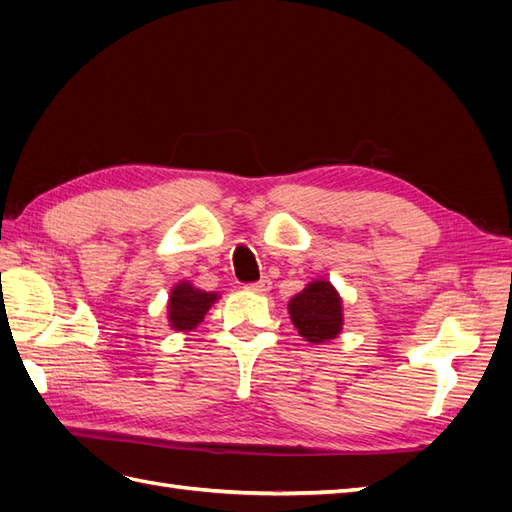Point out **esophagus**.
<instances>
[{"label":"esophagus","mask_w":512,"mask_h":512,"mask_svg":"<svg viewBox=\"0 0 512 512\" xmlns=\"http://www.w3.org/2000/svg\"><path fill=\"white\" fill-rule=\"evenodd\" d=\"M245 290L256 292V294H265V292L271 290V282L267 280V277H262V280H258V282H254V284H247Z\"/></svg>","instance_id":"obj_1"}]
</instances>
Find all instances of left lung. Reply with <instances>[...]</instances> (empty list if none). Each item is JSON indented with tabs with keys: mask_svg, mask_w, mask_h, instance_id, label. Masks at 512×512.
<instances>
[{
	"mask_svg": "<svg viewBox=\"0 0 512 512\" xmlns=\"http://www.w3.org/2000/svg\"><path fill=\"white\" fill-rule=\"evenodd\" d=\"M288 314L309 344H322L342 333V299L327 280L307 284L288 303Z\"/></svg>",
	"mask_w": 512,
	"mask_h": 512,
	"instance_id": "left-lung-1",
	"label": "left lung"
}]
</instances>
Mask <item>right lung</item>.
I'll return each instance as SVG.
<instances>
[{"label":"right lung","mask_w":512,"mask_h":512,"mask_svg":"<svg viewBox=\"0 0 512 512\" xmlns=\"http://www.w3.org/2000/svg\"><path fill=\"white\" fill-rule=\"evenodd\" d=\"M220 299L218 292H205L194 288L190 282H179L170 290L168 322L175 331H192L203 322L207 309Z\"/></svg>","instance_id":"1"}]
</instances>
